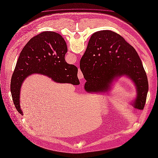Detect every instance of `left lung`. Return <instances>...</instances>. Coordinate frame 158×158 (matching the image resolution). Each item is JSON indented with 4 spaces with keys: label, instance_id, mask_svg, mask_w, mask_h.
<instances>
[{
    "label": "left lung",
    "instance_id": "left-lung-1",
    "mask_svg": "<svg viewBox=\"0 0 158 158\" xmlns=\"http://www.w3.org/2000/svg\"><path fill=\"white\" fill-rule=\"evenodd\" d=\"M80 67L87 92H109L113 83L124 76L136 89V98L131 105L144 108L149 89L146 73L137 52L119 34L110 30L93 34Z\"/></svg>",
    "mask_w": 158,
    "mask_h": 158
}]
</instances>
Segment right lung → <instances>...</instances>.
Instances as JSON below:
<instances>
[{"instance_id":"obj_1","label":"right lung","mask_w":158,"mask_h":158,"mask_svg":"<svg viewBox=\"0 0 158 158\" xmlns=\"http://www.w3.org/2000/svg\"><path fill=\"white\" fill-rule=\"evenodd\" d=\"M67 46L64 38L53 31H44L30 40L20 53L12 76L10 91L18 112L23 115L20 106V91L26 78L33 74L45 75L56 83L80 84L78 68L65 60Z\"/></svg>"}]
</instances>
